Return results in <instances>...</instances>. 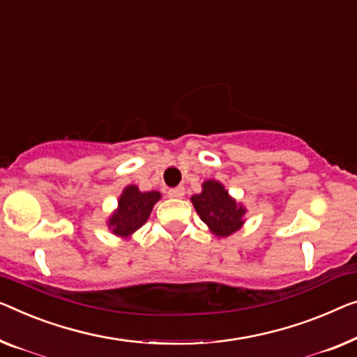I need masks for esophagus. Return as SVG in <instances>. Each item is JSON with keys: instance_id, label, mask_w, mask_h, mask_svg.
I'll return each instance as SVG.
<instances>
[{"instance_id": "esophagus-1", "label": "esophagus", "mask_w": 357, "mask_h": 357, "mask_svg": "<svg viewBox=\"0 0 357 357\" xmlns=\"http://www.w3.org/2000/svg\"><path fill=\"white\" fill-rule=\"evenodd\" d=\"M168 197H172V199H183V197H184V188H183V185H179V188L169 189L168 190Z\"/></svg>"}]
</instances>
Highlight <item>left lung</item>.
<instances>
[{
    "label": "left lung",
    "mask_w": 357,
    "mask_h": 357,
    "mask_svg": "<svg viewBox=\"0 0 357 357\" xmlns=\"http://www.w3.org/2000/svg\"><path fill=\"white\" fill-rule=\"evenodd\" d=\"M190 200H192L202 221L208 225L216 236H231L242 226V216L245 215V210L238 206L216 181L204 183L202 194L194 195Z\"/></svg>",
    "instance_id": "1"
}]
</instances>
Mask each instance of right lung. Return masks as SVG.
Returning a JSON list of instances; mask_svg holds the SVG:
<instances>
[{"instance_id": "1", "label": "right lung", "mask_w": 357, "mask_h": 357, "mask_svg": "<svg viewBox=\"0 0 357 357\" xmlns=\"http://www.w3.org/2000/svg\"><path fill=\"white\" fill-rule=\"evenodd\" d=\"M160 199L157 190L152 192H141L136 185H128L120 197L119 210L112 215L109 221V227L116 236H130L147 221L149 215Z\"/></svg>"}]
</instances>
